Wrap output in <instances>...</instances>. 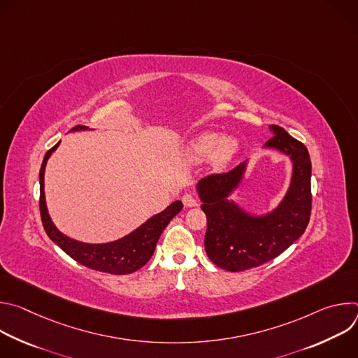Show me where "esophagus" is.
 I'll list each match as a JSON object with an SVG mask.
<instances>
[{
    "mask_svg": "<svg viewBox=\"0 0 358 358\" xmlns=\"http://www.w3.org/2000/svg\"><path fill=\"white\" fill-rule=\"evenodd\" d=\"M182 203H184L185 208H191V207L198 206V201L192 194H184L182 195Z\"/></svg>",
    "mask_w": 358,
    "mask_h": 358,
    "instance_id": "obj_1",
    "label": "esophagus"
}]
</instances>
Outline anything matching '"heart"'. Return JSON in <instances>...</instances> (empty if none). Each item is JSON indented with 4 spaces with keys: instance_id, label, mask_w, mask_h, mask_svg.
<instances>
[{
    "instance_id": "heart-1",
    "label": "heart",
    "mask_w": 358,
    "mask_h": 358,
    "mask_svg": "<svg viewBox=\"0 0 358 358\" xmlns=\"http://www.w3.org/2000/svg\"><path fill=\"white\" fill-rule=\"evenodd\" d=\"M239 151V140L235 136H221L218 133H202L187 143L184 157L189 163H201L210 159L214 169H222L232 162Z\"/></svg>"
}]
</instances>
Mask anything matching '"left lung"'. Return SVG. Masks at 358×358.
Masks as SVG:
<instances>
[{
    "instance_id": "1",
    "label": "left lung",
    "mask_w": 358,
    "mask_h": 358,
    "mask_svg": "<svg viewBox=\"0 0 358 358\" xmlns=\"http://www.w3.org/2000/svg\"><path fill=\"white\" fill-rule=\"evenodd\" d=\"M273 134L265 148L280 151L292 162L290 185L279 206L268 214L255 215L239 207L231 194L242 182L246 163L225 174H213L196 184L207 215L203 245L208 258L221 269L241 272L264 265L296 242L310 220L312 163L303 143L280 126H269Z\"/></svg>"
}]
</instances>
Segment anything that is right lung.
I'll return each instance as SVG.
<instances>
[{
    "mask_svg": "<svg viewBox=\"0 0 358 358\" xmlns=\"http://www.w3.org/2000/svg\"><path fill=\"white\" fill-rule=\"evenodd\" d=\"M87 127H75V130H85ZM61 141L52 148L46 151L43 157L41 171H39V210L42 225L46 235L52 239L65 253H68L72 259L80 265L112 275H127L143 268L155 253L156 245L160 235L170 224V221L182 210V202L174 201L173 203L162 211L160 214L152 215L137 229L129 235L106 243H86L76 239H72L62 234L49 217L45 191H43V176L48 159L58 148Z\"/></svg>",
    "mask_w": 358,
    "mask_h": 358,
    "instance_id": "obj_1",
    "label": "right lung"
}]
</instances>
